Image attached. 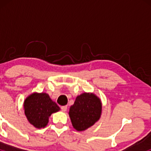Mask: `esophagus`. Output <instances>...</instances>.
<instances>
[{
    "mask_svg": "<svg viewBox=\"0 0 151 151\" xmlns=\"http://www.w3.org/2000/svg\"><path fill=\"white\" fill-rule=\"evenodd\" d=\"M61 109H62V111L65 112L67 109V106H61Z\"/></svg>",
    "mask_w": 151,
    "mask_h": 151,
    "instance_id": "34e87169",
    "label": "esophagus"
}]
</instances>
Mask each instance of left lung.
<instances>
[{
  "instance_id": "obj_1",
  "label": "left lung",
  "mask_w": 151,
  "mask_h": 151,
  "mask_svg": "<svg viewBox=\"0 0 151 151\" xmlns=\"http://www.w3.org/2000/svg\"><path fill=\"white\" fill-rule=\"evenodd\" d=\"M102 104L99 97L91 92H84L76 98L70 108L69 116L74 129L85 131L101 118Z\"/></svg>"
}]
</instances>
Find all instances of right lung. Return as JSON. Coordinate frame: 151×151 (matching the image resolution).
<instances>
[{"instance_id": "obj_1", "label": "right lung", "mask_w": 151, "mask_h": 151, "mask_svg": "<svg viewBox=\"0 0 151 151\" xmlns=\"http://www.w3.org/2000/svg\"><path fill=\"white\" fill-rule=\"evenodd\" d=\"M27 121L36 129H42L47 125L52 114L60 110L47 93L34 92L25 99L23 104Z\"/></svg>"}]
</instances>
